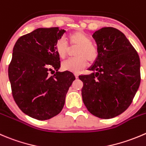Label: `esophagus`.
Here are the masks:
<instances>
[{"instance_id":"esophagus-1","label":"esophagus","mask_w":146,"mask_h":146,"mask_svg":"<svg viewBox=\"0 0 146 146\" xmlns=\"http://www.w3.org/2000/svg\"><path fill=\"white\" fill-rule=\"evenodd\" d=\"M74 75H75V76H76V78H78V76H79V73H78V72H75V73H74Z\"/></svg>"}]
</instances>
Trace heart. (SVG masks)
<instances>
[{"instance_id": "obj_1", "label": "heart", "mask_w": 146, "mask_h": 146, "mask_svg": "<svg viewBox=\"0 0 146 146\" xmlns=\"http://www.w3.org/2000/svg\"><path fill=\"white\" fill-rule=\"evenodd\" d=\"M69 40L73 46H78L76 55L77 57L70 58L62 63V69L72 72H78L86 67L87 60L93 63L98 56V50L91 43L90 37L82 31H78L69 35ZM69 47L63 38H60L56 43V51L60 58H65L68 53Z\"/></svg>"}]
</instances>
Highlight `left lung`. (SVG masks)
<instances>
[{"label":"left lung","mask_w":146,"mask_h":146,"mask_svg":"<svg viewBox=\"0 0 146 146\" xmlns=\"http://www.w3.org/2000/svg\"><path fill=\"white\" fill-rule=\"evenodd\" d=\"M98 56L88 68L90 75L79 76L83 83L82 98L88 111L109 119L123 113L131 104L141 83L138 53L121 31L105 27L96 31Z\"/></svg>","instance_id":"1"}]
</instances>
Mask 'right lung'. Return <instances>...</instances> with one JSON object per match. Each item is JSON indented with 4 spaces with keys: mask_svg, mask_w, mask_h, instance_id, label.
Instances as JSON below:
<instances>
[{
    "mask_svg": "<svg viewBox=\"0 0 146 146\" xmlns=\"http://www.w3.org/2000/svg\"><path fill=\"white\" fill-rule=\"evenodd\" d=\"M65 30L40 28L18 39L8 66L14 100L21 111L44 121L60 113L66 93L76 79L70 71L58 72L56 43Z\"/></svg>",
    "mask_w": 146,
    "mask_h": 146,
    "instance_id": "obj_1",
    "label": "right lung"
}]
</instances>
